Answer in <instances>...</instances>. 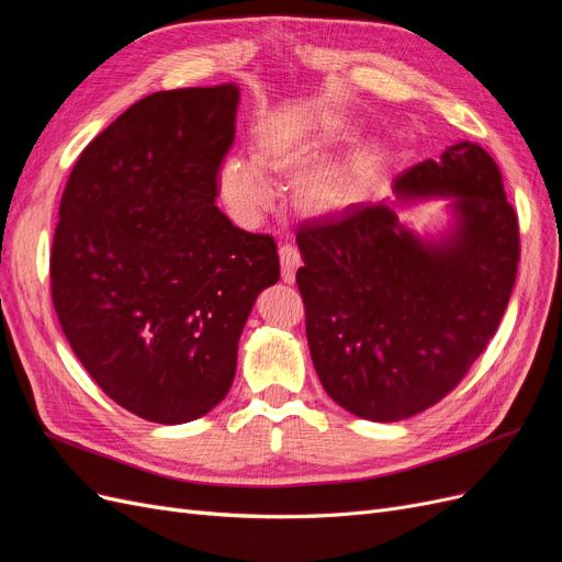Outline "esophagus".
<instances>
[{"label":"esophagus","instance_id":"34e87169","mask_svg":"<svg viewBox=\"0 0 562 562\" xmlns=\"http://www.w3.org/2000/svg\"><path fill=\"white\" fill-rule=\"evenodd\" d=\"M279 258H281V279L285 283H293L295 281V271L300 269L302 265V258H300V250L293 246V244H283L279 248Z\"/></svg>","mask_w":562,"mask_h":562}]
</instances>
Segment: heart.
<instances>
[{"mask_svg":"<svg viewBox=\"0 0 562 562\" xmlns=\"http://www.w3.org/2000/svg\"><path fill=\"white\" fill-rule=\"evenodd\" d=\"M314 133L300 122H274L258 135V160L269 171L288 173L307 164L314 155ZM260 162V164H261ZM259 164V165H260ZM252 159L229 157L220 166L217 187L227 211L236 223L255 225L262 213L274 201V187H271L265 169ZM347 196V180L328 171V168H314L295 180V199L304 211H333Z\"/></svg>","mask_w":562,"mask_h":562,"instance_id":"obj_1","label":"heart"}]
</instances>
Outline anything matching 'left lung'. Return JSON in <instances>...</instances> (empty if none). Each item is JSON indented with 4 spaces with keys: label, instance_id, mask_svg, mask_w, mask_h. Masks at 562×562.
<instances>
[{
    "label": "left lung",
    "instance_id": "obj_1",
    "mask_svg": "<svg viewBox=\"0 0 562 562\" xmlns=\"http://www.w3.org/2000/svg\"><path fill=\"white\" fill-rule=\"evenodd\" d=\"M401 199L454 196L459 229L422 246L386 203L297 225V288L318 380L372 422L413 417L464 380L512 297L520 234L499 166L471 140L396 178Z\"/></svg>",
    "mask_w": 562,
    "mask_h": 562
}]
</instances>
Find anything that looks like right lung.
Listing matches in <instances>:
<instances>
[{"label": "right lung", "mask_w": 562, "mask_h": 562, "mask_svg": "<svg viewBox=\"0 0 562 562\" xmlns=\"http://www.w3.org/2000/svg\"><path fill=\"white\" fill-rule=\"evenodd\" d=\"M239 89H176L131 105L83 147L58 209L50 300L81 366L128 413L203 417L227 396L274 236L215 206Z\"/></svg>", "instance_id": "add662e5"}]
</instances>
